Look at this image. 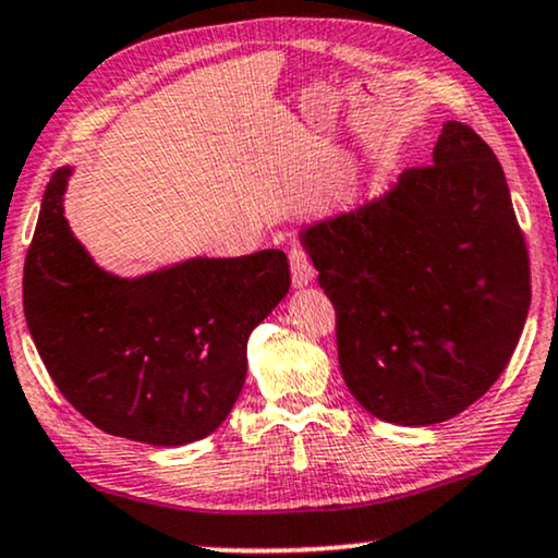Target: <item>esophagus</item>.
I'll return each mask as SVG.
<instances>
[{
  "label": "esophagus",
  "instance_id": "34e87169",
  "mask_svg": "<svg viewBox=\"0 0 558 558\" xmlns=\"http://www.w3.org/2000/svg\"><path fill=\"white\" fill-rule=\"evenodd\" d=\"M288 257H291V275H293V286L295 288H306L314 283L316 272H314V265H311V259L306 252H303L301 244H291V252H288Z\"/></svg>",
  "mask_w": 558,
  "mask_h": 558
}]
</instances>
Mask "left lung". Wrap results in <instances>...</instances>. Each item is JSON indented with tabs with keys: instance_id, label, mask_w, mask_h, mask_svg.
Instances as JSON below:
<instances>
[{
	"instance_id": "8db88e82",
	"label": "left lung",
	"mask_w": 558,
	"mask_h": 558,
	"mask_svg": "<svg viewBox=\"0 0 558 558\" xmlns=\"http://www.w3.org/2000/svg\"><path fill=\"white\" fill-rule=\"evenodd\" d=\"M301 244L337 308L356 403L398 426L454 418L493 388L521 339L531 270L495 153L444 122L434 166L311 221Z\"/></svg>"
}]
</instances>
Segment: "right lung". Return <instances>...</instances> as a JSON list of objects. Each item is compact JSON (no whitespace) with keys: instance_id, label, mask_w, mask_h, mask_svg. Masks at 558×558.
Instances as JSON below:
<instances>
[{"instance_id":"1","label":"right lung","mask_w":558,"mask_h":558,"mask_svg":"<svg viewBox=\"0 0 558 558\" xmlns=\"http://www.w3.org/2000/svg\"><path fill=\"white\" fill-rule=\"evenodd\" d=\"M73 166L43 193L25 259L29 337L63 398L96 428L153 447L217 430L247 377V339L291 288L288 257H189L122 278L73 236L63 196Z\"/></svg>"}]
</instances>
